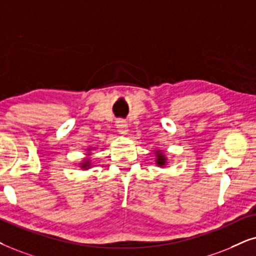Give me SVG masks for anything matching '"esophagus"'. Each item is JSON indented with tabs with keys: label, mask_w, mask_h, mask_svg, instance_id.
<instances>
[{
	"label": "esophagus",
	"mask_w": 256,
	"mask_h": 256,
	"mask_svg": "<svg viewBox=\"0 0 256 256\" xmlns=\"http://www.w3.org/2000/svg\"><path fill=\"white\" fill-rule=\"evenodd\" d=\"M116 126H117V130L120 134H128V122L124 120V119H118L116 122Z\"/></svg>",
	"instance_id": "esophagus-1"
}]
</instances>
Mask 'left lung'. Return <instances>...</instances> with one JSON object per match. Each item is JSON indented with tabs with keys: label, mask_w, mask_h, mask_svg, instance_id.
I'll use <instances>...</instances> for the list:
<instances>
[{
	"label": "left lung",
	"mask_w": 256,
	"mask_h": 256,
	"mask_svg": "<svg viewBox=\"0 0 256 256\" xmlns=\"http://www.w3.org/2000/svg\"><path fill=\"white\" fill-rule=\"evenodd\" d=\"M156 164L158 165H164L165 164V158L162 154H158V159H156Z\"/></svg>",
	"instance_id": "left-lung-1"
}]
</instances>
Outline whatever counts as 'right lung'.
<instances>
[{
  "label": "right lung",
  "instance_id": "1",
  "mask_svg": "<svg viewBox=\"0 0 256 256\" xmlns=\"http://www.w3.org/2000/svg\"><path fill=\"white\" fill-rule=\"evenodd\" d=\"M88 162L86 164H83V168H88Z\"/></svg>",
  "mask_w": 256,
  "mask_h": 256
}]
</instances>
